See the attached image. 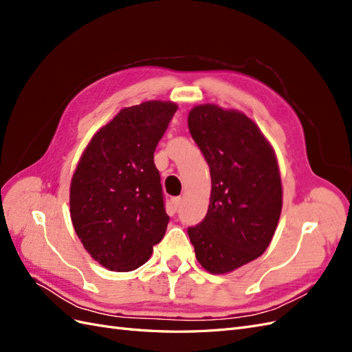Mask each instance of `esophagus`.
Segmentation results:
<instances>
[{
	"label": "esophagus",
	"mask_w": 352,
	"mask_h": 352,
	"mask_svg": "<svg viewBox=\"0 0 352 352\" xmlns=\"http://www.w3.org/2000/svg\"><path fill=\"white\" fill-rule=\"evenodd\" d=\"M172 202H173V207H175V210H179V208H180V206H182V198H180V197H176V198H173V199H172Z\"/></svg>",
	"instance_id": "obj_1"
}]
</instances>
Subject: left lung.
<instances>
[{"label":"left lung","instance_id":"1","mask_svg":"<svg viewBox=\"0 0 352 352\" xmlns=\"http://www.w3.org/2000/svg\"><path fill=\"white\" fill-rule=\"evenodd\" d=\"M188 127L211 175L206 219L188 235L198 263L226 274L267 250L282 212V182L273 146L257 123L216 104L190 109Z\"/></svg>","mask_w":352,"mask_h":352}]
</instances>
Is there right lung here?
I'll use <instances>...</instances> for the list:
<instances>
[{"label":"right lung","instance_id":"1","mask_svg":"<svg viewBox=\"0 0 352 352\" xmlns=\"http://www.w3.org/2000/svg\"><path fill=\"white\" fill-rule=\"evenodd\" d=\"M177 110L173 101L124 107L92 136L70 182V217L102 267L132 272L163 239L164 210L154 151Z\"/></svg>","mask_w":352,"mask_h":352}]
</instances>
